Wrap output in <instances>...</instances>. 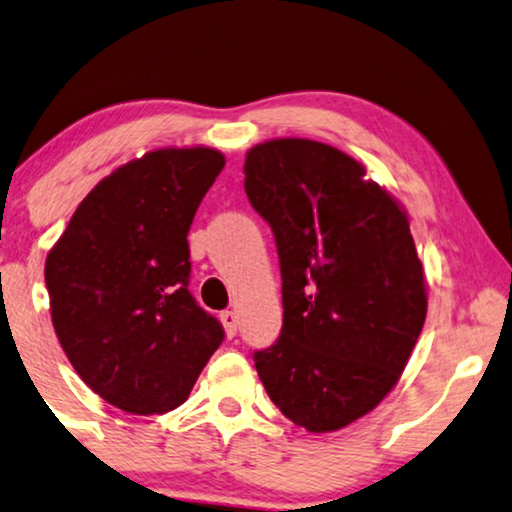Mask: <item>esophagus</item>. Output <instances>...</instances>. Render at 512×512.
I'll return each instance as SVG.
<instances>
[{"label":"esophagus","instance_id":"1","mask_svg":"<svg viewBox=\"0 0 512 512\" xmlns=\"http://www.w3.org/2000/svg\"><path fill=\"white\" fill-rule=\"evenodd\" d=\"M220 320H222L224 330H227V335L234 337V335H236V327H238L236 311H222V313H220Z\"/></svg>","mask_w":512,"mask_h":512}]
</instances>
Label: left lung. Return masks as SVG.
<instances>
[{"label":"left lung","instance_id":"8db88e82","mask_svg":"<svg viewBox=\"0 0 512 512\" xmlns=\"http://www.w3.org/2000/svg\"><path fill=\"white\" fill-rule=\"evenodd\" d=\"M245 194L274 231L283 327L255 353L271 403L330 433L372 412L426 320V276L407 213L337 147L276 138L245 154Z\"/></svg>","mask_w":512,"mask_h":512}]
</instances>
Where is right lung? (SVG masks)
I'll return each instance as SVG.
<instances>
[{"mask_svg": "<svg viewBox=\"0 0 512 512\" xmlns=\"http://www.w3.org/2000/svg\"><path fill=\"white\" fill-rule=\"evenodd\" d=\"M222 168L213 147H163L128 161L88 192L46 257L67 360L128 414L180 407L224 339L187 290L189 227Z\"/></svg>", "mask_w": 512, "mask_h": 512, "instance_id": "right-lung-1", "label": "right lung"}]
</instances>
